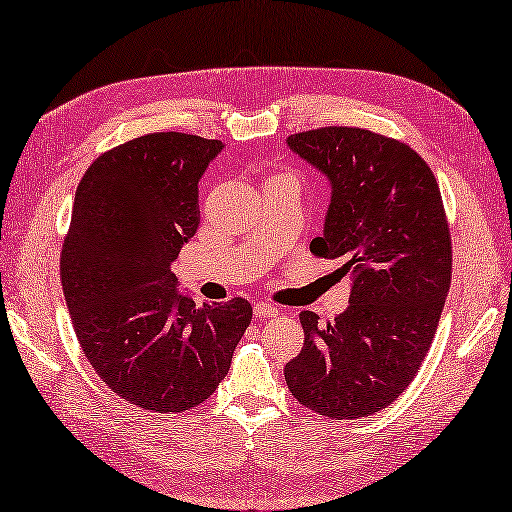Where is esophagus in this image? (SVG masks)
<instances>
[{"label": "esophagus", "instance_id": "34e87169", "mask_svg": "<svg viewBox=\"0 0 512 512\" xmlns=\"http://www.w3.org/2000/svg\"><path fill=\"white\" fill-rule=\"evenodd\" d=\"M253 312H255V317H259V319H268V317H277V314H279V308L275 306V303L259 301V303H255Z\"/></svg>", "mask_w": 512, "mask_h": 512}]
</instances>
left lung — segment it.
<instances>
[{
  "instance_id": "8db88e82",
  "label": "left lung",
  "mask_w": 512,
  "mask_h": 512,
  "mask_svg": "<svg viewBox=\"0 0 512 512\" xmlns=\"http://www.w3.org/2000/svg\"><path fill=\"white\" fill-rule=\"evenodd\" d=\"M290 151L330 182L323 235L310 250L341 259L350 306L321 328L299 314L306 343L286 365L301 405L336 420L391 405L416 376L451 284V235L438 182L409 145L358 127L288 136Z\"/></svg>"
}]
</instances>
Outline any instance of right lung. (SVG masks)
<instances>
[{
    "label": "right lung",
    "instance_id": "add662e5",
    "mask_svg": "<svg viewBox=\"0 0 512 512\" xmlns=\"http://www.w3.org/2000/svg\"><path fill=\"white\" fill-rule=\"evenodd\" d=\"M220 140L147 134L105 151L74 195L61 284L94 372L140 409L187 411L222 383L253 308L198 303L171 264L198 231V182Z\"/></svg>",
    "mask_w": 512,
    "mask_h": 512
}]
</instances>
